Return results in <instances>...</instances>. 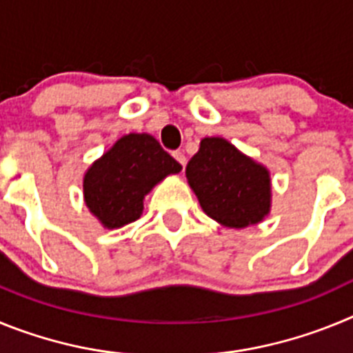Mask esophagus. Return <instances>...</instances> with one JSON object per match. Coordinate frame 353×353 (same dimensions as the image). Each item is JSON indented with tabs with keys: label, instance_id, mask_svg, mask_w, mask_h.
<instances>
[{
	"label": "esophagus",
	"instance_id": "obj_1",
	"mask_svg": "<svg viewBox=\"0 0 353 353\" xmlns=\"http://www.w3.org/2000/svg\"><path fill=\"white\" fill-rule=\"evenodd\" d=\"M173 157L176 159V161H179L183 168H185L187 161H185V154H183V152H180V150H179V152H173Z\"/></svg>",
	"mask_w": 353,
	"mask_h": 353
}]
</instances>
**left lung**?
<instances>
[{"instance_id":"left-lung-1","label":"left lung","mask_w":353,"mask_h":353,"mask_svg":"<svg viewBox=\"0 0 353 353\" xmlns=\"http://www.w3.org/2000/svg\"><path fill=\"white\" fill-rule=\"evenodd\" d=\"M205 214L226 228H248L270 212L269 170L223 138H205L185 168Z\"/></svg>"}]
</instances>
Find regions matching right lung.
Wrapping results in <instances>:
<instances>
[{
    "label": "right lung",
    "instance_id": "right-lung-1",
    "mask_svg": "<svg viewBox=\"0 0 353 353\" xmlns=\"http://www.w3.org/2000/svg\"><path fill=\"white\" fill-rule=\"evenodd\" d=\"M182 166L150 134H127L93 162L83 180L86 207L108 230L134 223L143 199Z\"/></svg>",
    "mask_w": 353,
    "mask_h": 353
}]
</instances>
